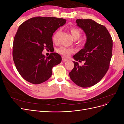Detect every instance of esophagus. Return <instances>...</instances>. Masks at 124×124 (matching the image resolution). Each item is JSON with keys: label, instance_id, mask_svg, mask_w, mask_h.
Masks as SVG:
<instances>
[{"label": "esophagus", "instance_id": "34e87169", "mask_svg": "<svg viewBox=\"0 0 124 124\" xmlns=\"http://www.w3.org/2000/svg\"><path fill=\"white\" fill-rule=\"evenodd\" d=\"M62 60L63 62H66V61H68V59L64 57H62Z\"/></svg>", "mask_w": 124, "mask_h": 124}]
</instances>
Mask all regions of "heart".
Instances as JSON below:
<instances>
[{
    "label": "heart",
    "instance_id": "heart-1",
    "mask_svg": "<svg viewBox=\"0 0 124 124\" xmlns=\"http://www.w3.org/2000/svg\"><path fill=\"white\" fill-rule=\"evenodd\" d=\"M70 31L71 36L74 40H77L80 38L81 36V31L80 30L76 27H71L70 28ZM60 32V30L56 31L53 36V41L54 42H56L57 40V37ZM57 52L58 53L61 54L63 56L68 57L71 53L73 52V50L72 48L66 47L65 46H61L57 50Z\"/></svg>",
    "mask_w": 124,
    "mask_h": 124
}]
</instances>
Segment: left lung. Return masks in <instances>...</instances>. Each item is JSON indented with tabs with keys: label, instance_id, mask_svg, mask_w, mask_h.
I'll return each mask as SVG.
<instances>
[{
	"label": "left lung",
	"instance_id": "left-lung-1",
	"mask_svg": "<svg viewBox=\"0 0 124 124\" xmlns=\"http://www.w3.org/2000/svg\"><path fill=\"white\" fill-rule=\"evenodd\" d=\"M77 25L85 32L86 41L83 48L73 57L83 65L73 61L74 68L69 76L74 83L82 87L95 85L102 79L109 68L112 55L113 41L105 26L91 19H78Z\"/></svg>",
	"mask_w": 124,
	"mask_h": 124
}]
</instances>
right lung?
Returning <instances> with one entry per match:
<instances>
[{"mask_svg":"<svg viewBox=\"0 0 124 124\" xmlns=\"http://www.w3.org/2000/svg\"><path fill=\"white\" fill-rule=\"evenodd\" d=\"M66 20L54 17H35L22 23L14 37L13 59L18 73L24 80L34 84L47 81L52 69L62 61L57 53L48 57L42 54L44 48H53L52 36Z\"/></svg>","mask_w":124,"mask_h":124,"instance_id":"add662e5","label":"right lung"}]
</instances>
